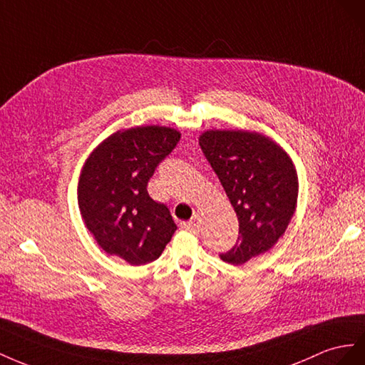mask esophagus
<instances>
[{
	"label": "esophagus",
	"instance_id": "34e87169",
	"mask_svg": "<svg viewBox=\"0 0 365 365\" xmlns=\"http://www.w3.org/2000/svg\"><path fill=\"white\" fill-rule=\"evenodd\" d=\"M182 226L186 229V231L197 232V231H199V226H200V217H199V215H194V218H192L191 222L183 223Z\"/></svg>",
	"mask_w": 365,
	"mask_h": 365
}]
</instances>
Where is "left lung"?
Listing matches in <instances>:
<instances>
[{"mask_svg":"<svg viewBox=\"0 0 365 365\" xmlns=\"http://www.w3.org/2000/svg\"><path fill=\"white\" fill-rule=\"evenodd\" d=\"M199 143L238 218V243L220 258L245 264L270 251L292 220L295 165L275 140L257 131L207 130Z\"/></svg>","mask_w":365,"mask_h":365,"instance_id":"left-lung-1","label":"left lung"}]
</instances>
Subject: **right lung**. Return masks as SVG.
Returning <instances> with one entry per match:
<instances>
[{
  "label": "right lung",
  "instance_id": "add662e5",
  "mask_svg": "<svg viewBox=\"0 0 365 365\" xmlns=\"http://www.w3.org/2000/svg\"><path fill=\"white\" fill-rule=\"evenodd\" d=\"M180 133L160 125L119 130L91 151L79 175L78 205L102 251L131 266L160 257L177 229L170 210L147 185Z\"/></svg>",
  "mask_w": 365,
  "mask_h": 365
}]
</instances>
